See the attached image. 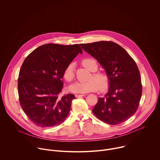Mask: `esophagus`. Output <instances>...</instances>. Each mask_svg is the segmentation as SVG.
Instances as JSON below:
<instances>
[{
  "label": "esophagus",
  "mask_w": 160,
  "mask_h": 160,
  "mask_svg": "<svg viewBox=\"0 0 160 160\" xmlns=\"http://www.w3.org/2000/svg\"><path fill=\"white\" fill-rule=\"evenodd\" d=\"M83 96H85V95H83V94H76L75 95L76 98H82Z\"/></svg>",
  "instance_id": "34e87169"
}]
</instances>
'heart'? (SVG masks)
<instances>
[{
	"label": "heart",
	"mask_w": 160,
	"mask_h": 160,
	"mask_svg": "<svg viewBox=\"0 0 160 160\" xmlns=\"http://www.w3.org/2000/svg\"><path fill=\"white\" fill-rule=\"evenodd\" d=\"M82 63L84 67L90 72H95L98 69V65L95 60L91 58L84 59ZM64 77L65 80L70 82L75 78V67L73 63L68 64L64 70ZM94 78V79L93 78ZM90 80L86 82H77L70 87V89L73 92L87 93L94 92L100 88L101 91H105L109 85V78L104 72H97L92 74Z\"/></svg>",
	"instance_id": "1"
}]
</instances>
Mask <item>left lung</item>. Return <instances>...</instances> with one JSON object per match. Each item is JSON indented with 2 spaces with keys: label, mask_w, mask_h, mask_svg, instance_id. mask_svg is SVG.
Here are the masks:
<instances>
[{
  "label": "left lung",
  "mask_w": 160,
  "mask_h": 160,
  "mask_svg": "<svg viewBox=\"0 0 160 160\" xmlns=\"http://www.w3.org/2000/svg\"><path fill=\"white\" fill-rule=\"evenodd\" d=\"M82 49L96 58L109 78V88L92 109L94 115L109 125H118L133 116L139 105L142 85L133 58L118 44L111 41L81 43Z\"/></svg>",
  "instance_id": "8db88e82"
}]
</instances>
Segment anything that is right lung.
<instances>
[{
    "instance_id": "obj_1",
    "label": "right lung",
    "mask_w": 160,
    "mask_h": 160,
    "mask_svg": "<svg viewBox=\"0 0 160 160\" xmlns=\"http://www.w3.org/2000/svg\"><path fill=\"white\" fill-rule=\"evenodd\" d=\"M82 49L78 44L48 43L32 52L19 71L18 91L20 105L35 125L48 128L64 122L74 94L59 97L66 67Z\"/></svg>"
}]
</instances>
